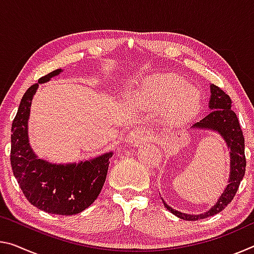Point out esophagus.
<instances>
[{"label":"esophagus","mask_w":254,"mask_h":254,"mask_svg":"<svg viewBox=\"0 0 254 254\" xmlns=\"http://www.w3.org/2000/svg\"><path fill=\"white\" fill-rule=\"evenodd\" d=\"M152 139V133L148 130H135L132 131L130 134L127 136L126 142L132 147H137L140 143L148 142Z\"/></svg>","instance_id":"esophagus-1"}]
</instances>
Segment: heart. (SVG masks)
I'll list each match as a JSON object with an SVG mask.
<instances>
[{
  "label": "heart",
  "mask_w": 254,
  "mask_h": 254,
  "mask_svg": "<svg viewBox=\"0 0 254 254\" xmlns=\"http://www.w3.org/2000/svg\"><path fill=\"white\" fill-rule=\"evenodd\" d=\"M140 97L152 105L166 102L167 111L174 117L187 115L199 105L197 89L177 75L152 77L140 91Z\"/></svg>",
  "instance_id": "1"
}]
</instances>
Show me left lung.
<instances>
[{
  "label": "left lung",
  "instance_id": "8db88e82",
  "mask_svg": "<svg viewBox=\"0 0 254 254\" xmlns=\"http://www.w3.org/2000/svg\"><path fill=\"white\" fill-rule=\"evenodd\" d=\"M208 107L212 111L200 121L196 122L191 127L216 131L224 139L227 148L230 149L231 157L229 185H227L225 190L223 191V194L218 198L217 203L204 214L189 215L178 212V210L171 208L169 205H167L165 200L161 198L163 205L169 212L185 221L203 220V218L213 216V215L222 212L234 198L240 184L243 179V176L246 174L247 159L246 154H244V136L242 130H241L240 122L234 111H232L231 109L232 101L230 96L223 89L214 84L210 85V100Z\"/></svg>",
  "mask_w": 254,
  "mask_h": 254
}]
</instances>
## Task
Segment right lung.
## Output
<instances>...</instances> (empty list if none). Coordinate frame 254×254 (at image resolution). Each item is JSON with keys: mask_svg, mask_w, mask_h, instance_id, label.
<instances>
[{"mask_svg": "<svg viewBox=\"0 0 254 254\" xmlns=\"http://www.w3.org/2000/svg\"><path fill=\"white\" fill-rule=\"evenodd\" d=\"M60 71L56 69L41 77L24 93L12 123L10 159L14 177L30 203L50 214L74 215L89 207L100 195L113 152L79 163L56 165L39 159L32 151L28 120L33 95L39 84Z\"/></svg>", "mask_w": 254, "mask_h": 254, "instance_id": "obj_1", "label": "right lung"}]
</instances>
